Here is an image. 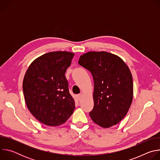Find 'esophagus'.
<instances>
[{
  "instance_id": "obj_1",
  "label": "esophagus",
  "mask_w": 160,
  "mask_h": 160,
  "mask_svg": "<svg viewBox=\"0 0 160 160\" xmlns=\"http://www.w3.org/2000/svg\"><path fill=\"white\" fill-rule=\"evenodd\" d=\"M77 100L78 101H80L82 98V94H78L77 96Z\"/></svg>"
}]
</instances>
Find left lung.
I'll return each mask as SVG.
<instances>
[{"mask_svg":"<svg viewBox=\"0 0 160 160\" xmlns=\"http://www.w3.org/2000/svg\"><path fill=\"white\" fill-rule=\"evenodd\" d=\"M78 64L93 77L94 105L89 112L92 121L103 128L118 123L127 115L133 99V80L127 65L107 52H88Z\"/></svg>","mask_w":160,"mask_h":160,"instance_id":"1","label":"left lung"}]
</instances>
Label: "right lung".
I'll return each instance as SVG.
<instances>
[{
	"instance_id": "right-lung-1",
	"label": "right lung",
	"mask_w": 160,
	"mask_h": 160,
	"mask_svg": "<svg viewBox=\"0 0 160 160\" xmlns=\"http://www.w3.org/2000/svg\"><path fill=\"white\" fill-rule=\"evenodd\" d=\"M74 54L51 52L33 61L25 73L22 90L32 115L42 123L58 126L70 117L75 101L65 77Z\"/></svg>"
}]
</instances>
